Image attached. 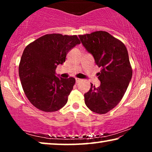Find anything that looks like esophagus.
Wrapping results in <instances>:
<instances>
[{"label": "esophagus", "mask_w": 152, "mask_h": 152, "mask_svg": "<svg viewBox=\"0 0 152 152\" xmlns=\"http://www.w3.org/2000/svg\"><path fill=\"white\" fill-rule=\"evenodd\" d=\"M82 81V79H80V78H76V83H79L80 82Z\"/></svg>", "instance_id": "esophagus-1"}]
</instances>
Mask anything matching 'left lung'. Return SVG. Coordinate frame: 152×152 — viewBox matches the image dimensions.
Listing matches in <instances>:
<instances>
[{"label":"left lung","instance_id":"left-lung-1","mask_svg":"<svg viewBox=\"0 0 152 152\" xmlns=\"http://www.w3.org/2000/svg\"><path fill=\"white\" fill-rule=\"evenodd\" d=\"M78 37L101 68L97 74L101 85L96 88L91 84L89 91L84 95L85 104L92 111L105 114L121 101L132 79L127 50L121 41L106 31Z\"/></svg>","mask_w":152,"mask_h":152}]
</instances>
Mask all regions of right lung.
I'll list each match as a JSON object with an SVG mask.
<instances>
[{"mask_svg": "<svg viewBox=\"0 0 152 152\" xmlns=\"http://www.w3.org/2000/svg\"><path fill=\"white\" fill-rule=\"evenodd\" d=\"M80 43L76 35L53 33L42 36L25 48L19 64V78L25 95L37 109L53 112L67 103L75 79L58 77L56 69Z\"/></svg>", "mask_w": 152, "mask_h": 152, "instance_id": "obj_1", "label": "right lung"}]
</instances>
